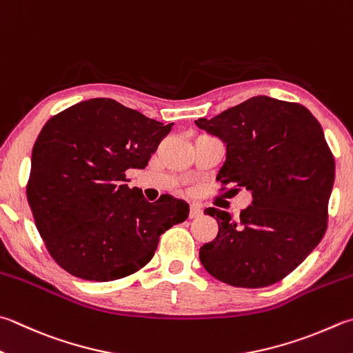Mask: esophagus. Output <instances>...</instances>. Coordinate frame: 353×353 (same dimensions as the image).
Returning <instances> with one entry per match:
<instances>
[{"mask_svg": "<svg viewBox=\"0 0 353 353\" xmlns=\"http://www.w3.org/2000/svg\"><path fill=\"white\" fill-rule=\"evenodd\" d=\"M201 215H203V209H201V205L196 204V203L190 204L189 218H199V216H201Z\"/></svg>", "mask_w": 353, "mask_h": 353, "instance_id": "1", "label": "esophagus"}]
</instances>
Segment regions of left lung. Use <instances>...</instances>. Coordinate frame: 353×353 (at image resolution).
Wrapping results in <instances>:
<instances>
[{"label": "left lung", "instance_id": "1", "mask_svg": "<svg viewBox=\"0 0 353 353\" xmlns=\"http://www.w3.org/2000/svg\"><path fill=\"white\" fill-rule=\"evenodd\" d=\"M195 124L225 143L218 181L252 194L236 218L215 208L204 210L216 219L218 235L199 249L201 264L235 288L278 283L327 229L335 159L321 124L301 104L263 95Z\"/></svg>", "mask_w": 353, "mask_h": 353}]
</instances>
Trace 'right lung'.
Returning a JSON list of instances; mask_svg holds the SVG:
<instances>
[{
  "mask_svg": "<svg viewBox=\"0 0 353 353\" xmlns=\"http://www.w3.org/2000/svg\"><path fill=\"white\" fill-rule=\"evenodd\" d=\"M172 125L110 98L73 104L44 124L26 194L59 268L89 281L119 280L144 268L159 236L188 219L183 199L149 203L125 178L148 165Z\"/></svg>",
  "mask_w": 353,
  "mask_h": 353,
  "instance_id": "right-lung-1",
  "label": "right lung"
}]
</instances>
